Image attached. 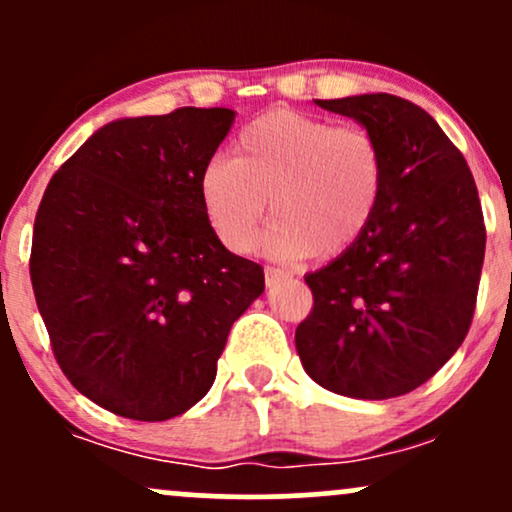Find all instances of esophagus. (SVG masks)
I'll return each mask as SVG.
<instances>
[{
  "label": "esophagus",
  "mask_w": 512,
  "mask_h": 512,
  "mask_svg": "<svg viewBox=\"0 0 512 512\" xmlns=\"http://www.w3.org/2000/svg\"><path fill=\"white\" fill-rule=\"evenodd\" d=\"M284 279H286V272H284V269L264 267V284H267V286L279 284V281H284Z\"/></svg>",
  "instance_id": "obj_1"
}]
</instances>
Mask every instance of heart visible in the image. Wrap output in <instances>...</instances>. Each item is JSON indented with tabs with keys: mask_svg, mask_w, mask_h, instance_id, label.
Segmentation results:
<instances>
[{
	"mask_svg": "<svg viewBox=\"0 0 512 512\" xmlns=\"http://www.w3.org/2000/svg\"><path fill=\"white\" fill-rule=\"evenodd\" d=\"M233 149L199 178L204 216L228 250L255 248L269 197L276 219L264 250L279 260L342 255L373 221L385 158L366 129L272 110L240 129Z\"/></svg>",
	"mask_w": 512,
	"mask_h": 512,
	"instance_id": "1",
	"label": "heart"
}]
</instances>
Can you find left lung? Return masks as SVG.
Returning a JSON list of instances; mask_svg holds the SVG:
<instances>
[{
    "label": "left lung",
    "mask_w": 512,
    "mask_h": 512,
    "mask_svg": "<svg viewBox=\"0 0 512 512\" xmlns=\"http://www.w3.org/2000/svg\"><path fill=\"white\" fill-rule=\"evenodd\" d=\"M315 103L373 134L385 182L363 236L305 276L315 303L296 330L298 356L337 395H407L445 366L472 325L486 248L477 185L419 105L390 93Z\"/></svg>",
    "instance_id": "obj_1"
}]
</instances>
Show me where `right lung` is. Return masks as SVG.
Returning <instances> with one entry per match:
<instances>
[{"mask_svg":"<svg viewBox=\"0 0 512 512\" xmlns=\"http://www.w3.org/2000/svg\"><path fill=\"white\" fill-rule=\"evenodd\" d=\"M233 120L178 108L108 122L52 175L35 214L31 281L57 363L125 419L195 407L264 291L260 264L223 248L199 199Z\"/></svg>","mask_w":512,"mask_h":512,"instance_id":"1","label":"right lung"}]
</instances>
